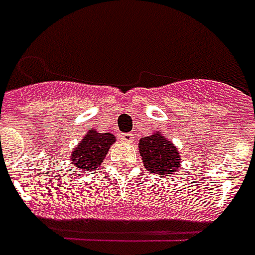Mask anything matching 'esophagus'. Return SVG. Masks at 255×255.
Masks as SVG:
<instances>
[{
  "label": "esophagus",
  "instance_id": "esophagus-1",
  "mask_svg": "<svg viewBox=\"0 0 255 255\" xmlns=\"http://www.w3.org/2000/svg\"><path fill=\"white\" fill-rule=\"evenodd\" d=\"M121 141L127 142V143H132V141H134V134H131V132L121 134Z\"/></svg>",
  "mask_w": 255,
  "mask_h": 255
}]
</instances>
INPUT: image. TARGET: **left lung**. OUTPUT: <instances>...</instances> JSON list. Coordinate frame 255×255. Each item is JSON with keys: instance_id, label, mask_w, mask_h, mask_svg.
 <instances>
[{"instance_id": "left-lung-1", "label": "left lung", "mask_w": 255, "mask_h": 255, "mask_svg": "<svg viewBox=\"0 0 255 255\" xmlns=\"http://www.w3.org/2000/svg\"><path fill=\"white\" fill-rule=\"evenodd\" d=\"M139 155L146 170L159 176L173 174L181 160L177 149L160 132L139 139Z\"/></svg>"}]
</instances>
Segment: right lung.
<instances>
[{"label": "right lung", "mask_w": 255, "mask_h": 255, "mask_svg": "<svg viewBox=\"0 0 255 255\" xmlns=\"http://www.w3.org/2000/svg\"><path fill=\"white\" fill-rule=\"evenodd\" d=\"M116 141L113 134H99L91 129L71 153V162L84 171H95L105 159L110 145Z\"/></svg>", "instance_id": "1"}]
</instances>
